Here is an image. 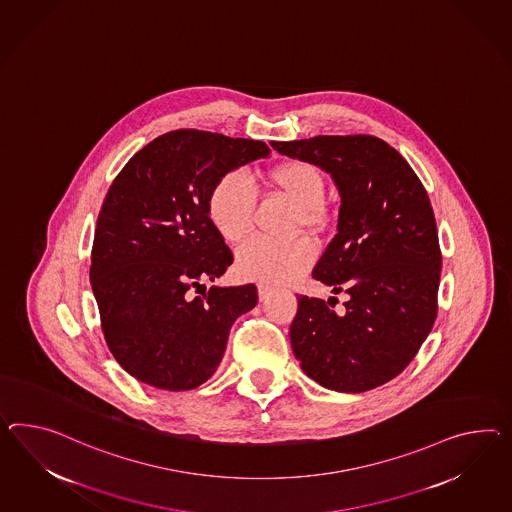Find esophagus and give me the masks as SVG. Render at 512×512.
<instances>
[{
  "label": "esophagus",
  "mask_w": 512,
  "mask_h": 512,
  "mask_svg": "<svg viewBox=\"0 0 512 512\" xmlns=\"http://www.w3.org/2000/svg\"><path fill=\"white\" fill-rule=\"evenodd\" d=\"M271 293H273L271 286H267V284H260V286H258V297H260V301H267Z\"/></svg>",
  "instance_id": "1"
}]
</instances>
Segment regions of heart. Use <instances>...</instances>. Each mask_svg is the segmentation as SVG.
I'll return each instance as SVG.
<instances>
[{
	"instance_id": "1",
	"label": "heart",
	"mask_w": 512,
	"mask_h": 512,
	"mask_svg": "<svg viewBox=\"0 0 512 512\" xmlns=\"http://www.w3.org/2000/svg\"><path fill=\"white\" fill-rule=\"evenodd\" d=\"M271 184L301 208V223L317 228L325 223V174L308 161H288L271 172ZM256 187L249 174L232 171L211 189L208 217L215 232L228 243L247 237L254 224ZM315 262L314 245L306 239L280 243L254 237L237 250L236 269L241 278L260 284H286L304 275Z\"/></svg>"
}]
</instances>
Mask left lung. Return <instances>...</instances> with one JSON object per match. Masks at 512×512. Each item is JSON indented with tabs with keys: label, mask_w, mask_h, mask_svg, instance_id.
<instances>
[{
	"label": "left lung",
	"mask_w": 512,
	"mask_h": 512,
	"mask_svg": "<svg viewBox=\"0 0 512 512\" xmlns=\"http://www.w3.org/2000/svg\"><path fill=\"white\" fill-rule=\"evenodd\" d=\"M271 146L328 172L341 198L336 236L312 276L347 293L345 308L301 295L289 327L293 354L327 390H373L412 362L436 319L442 256L427 191L405 158L371 135Z\"/></svg>",
	"instance_id": "1"
}]
</instances>
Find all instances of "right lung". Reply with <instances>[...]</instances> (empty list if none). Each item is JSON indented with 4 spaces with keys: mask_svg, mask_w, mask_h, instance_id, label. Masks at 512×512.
Instances as JSON below:
<instances>
[{
    "mask_svg": "<svg viewBox=\"0 0 512 512\" xmlns=\"http://www.w3.org/2000/svg\"><path fill=\"white\" fill-rule=\"evenodd\" d=\"M262 141L176 130L139 150L98 215L91 286L109 351L132 377L169 392L217 371L230 328L258 302L254 284L211 286L234 262L208 217L224 174L269 158ZM202 285V298L190 291Z\"/></svg>",
    "mask_w": 512,
    "mask_h": 512,
    "instance_id": "obj_1",
    "label": "right lung"
}]
</instances>
